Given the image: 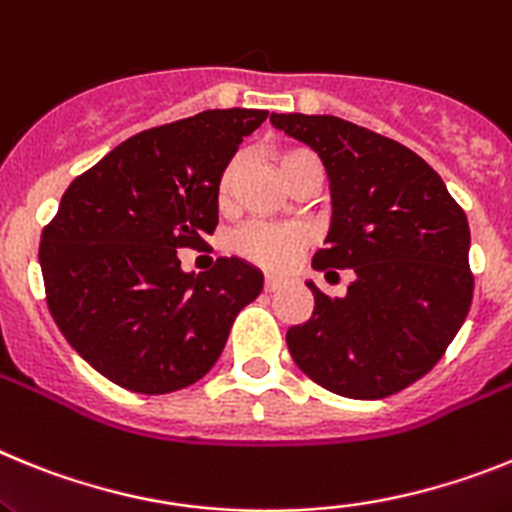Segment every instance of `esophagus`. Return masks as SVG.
Returning <instances> with one entry per match:
<instances>
[{
    "label": "esophagus",
    "mask_w": 512,
    "mask_h": 512,
    "mask_svg": "<svg viewBox=\"0 0 512 512\" xmlns=\"http://www.w3.org/2000/svg\"><path fill=\"white\" fill-rule=\"evenodd\" d=\"M278 288H281V281H278V278H265V291L273 293L278 291Z\"/></svg>",
    "instance_id": "esophagus-1"
}]
</instances>
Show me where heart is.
Segmentation results:
<instances>
[{
	"label": "heart",
	"instance_id": "1",
	"mask_svg": "<svg viewBox=\"0 0 512 512\" xmlns=\"http://www.w3.org/2000/svg\"><path fill=\"white\" fill-rule=\"evenodd\" d=\"M317 159L311 157L306 149H281L275 151V167L281 172L283 182L291 185L299 172ZM239 172V159H231L219 177V206L226 208L231 203V190ZM311 237L304 226H268V224H250L239 229L231 239V247L239 257L257 265V268L268 270V273H288V270L299 262L309 247Z\"/></svg>",
	"mask_w": 512,
	"mask_h": 512
}]
</instances>
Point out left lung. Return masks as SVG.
<instances>
[{"label":"left lung","instance_id":"1","mask_svg":"<svg viewBox=\"0 0 512 512\" xmlns=\"http://www.w3.org/2000/svg\"><path fill=\"white\" fill-rule=\"evenodd\" d=\"M270 123L322 159L332 193L317 270L353 268L342 299L314 283L311 319L286 332L311 381L350 399H384L441 361L469 314V221L415 151L335 115L273 113Z\"/></svg>","mask_w":512,"mask_h":512}]
</instances>
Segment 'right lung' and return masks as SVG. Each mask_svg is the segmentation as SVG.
Listing matches in <instances>:
<instances>
[{"label":"right lung","instance_id":"1","mask_svg":"<svg viewBox=\"0 0 512 512\" xmlns=\"http://www.w3.org/2000/svg\"><path fill=\"white\" fill-rule=\"evenodd\" d=\"M268 110H203L149 128L66 188L43 229L46 301L69 345L105 379L170 394L219 361L262 273L219 257L185 273L177 250H203L219 224V177Z\"/></svg>","mask_w":512,"mask_h":512}]
</instances>
